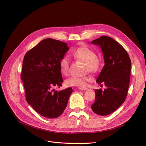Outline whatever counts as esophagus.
Returning a JSON list of instances; mask_svg holds the SVG:
<instances>
[{"instance_id": "34e87169", "label": "esophagus", "mask_w": 146, "mask_h": 146, "mask_svg": "<svg viewBox=\"0 0 146 146\" xmlns=\"http://www.w3.org/2000/svg\"><path fill=\"white\" fill-rule=\"evenodd\" d=\"M79 89L81 90H88V89L86 88V87H80Z\"/></svg>"}]
</instances>
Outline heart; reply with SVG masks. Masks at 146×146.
<instances>
[{"label":"heart","mask_w":146,"mask_h":146,"mask_svg":"<svg viewBox=\"0 0 146 146\" xmlns=\"http://www.w3.org/2000/svg\"><path fill=\"white\" fill-rule=\"evenodd\" d=\"M72 56L75 59L86 63V71L95 72L98 71L100 68L101 62L98 58L96 57L95 52L86 46H82V47H80L74 50L72 53ZM69 66V58L66 56L62 57L59 62L60 70L62 74H68ZM90 80L91 78L89 76L83 77H71L66 80V84L68 86L83 87H85L87 83Z\"/></svg>","instance_id":"heart-1"}]
</instances>
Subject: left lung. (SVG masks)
<instances>
[{
	"mask_svg": "<svg viewBox=\"0 0 146 146\" xmlns=\"http://www.w3.org/2000/svg\"><path fill=\"white\" fill-rule=\"evenodd\" d=\"M92 44L100 46L105 65L96 79L98 84L106 89L94 90L95 101L92 105L93 111L107 115L118 109L125 101L130 82L131 61L126 50L113 38L102 36Z\"/></svg>",
	"mask_w": 146,
	"mask_h": 146,
	"instance_id": "1",
	"label": "left lung"
}]
</instances>
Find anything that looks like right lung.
<instances>
[{
    "label": "right lung",
    "instance_id": "obj_1",
    "mask_svg": "<svg viewBox=\"0 0 146 146\" xmlns=\"http://www.w3.org/2000/svg\"><path fill=\"white\" fill-rule=\"evenodd\" d=\"M69 50L67 44L46 38L27 51L21 78L27 103L43 117H59L66 108L72 89L56 91L63 82L59 62Z\"/></svg>",
    "mask_w": 146,
    "mask_h": 146
}]
</instances>
